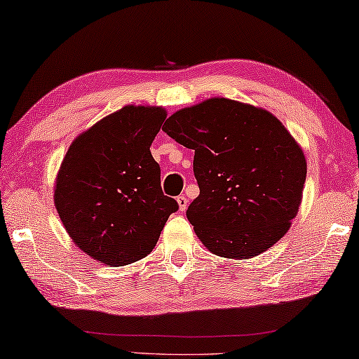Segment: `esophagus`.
Returning a JSON list of instances; mask_svg holds the SVG:
<instances>
[{
	"mask_svg": "<svg viewBox=\"0 0 359 359\" xmlns=\"http://www.w3.org/2000/svg\"><path fill=\"white\" fill-rule=\"evenodd\" d=\"M177 203H179V210L184 212L187 210V206H189V200H187L185 195H180L177 196Z\"/></svg>",
	"mask_w": 359,
	"mask_h": 359,
	"instance_id": "esophagus-1",
	"label": "esophagus"
}]
</instances>
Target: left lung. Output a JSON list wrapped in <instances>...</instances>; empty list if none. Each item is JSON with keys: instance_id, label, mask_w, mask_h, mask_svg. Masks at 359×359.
Listing matches in <instances>:
<instances>
[{"instance_id": "left-lung-1", "label": "left lung", "mask_w": 359, "mask_h": 359, "mask_svg": "<svg viewBox=\"0 0 359 359\" xmlns=\"http://www.w3.org/2000/svg\"><path fill=\"white\" fill-rule=\"evenodd\" d=\"M163 130L195 149L200 195L187 217L211 253L253 258L287 233L302 205L306 159L276 116L211 98L174 112Z\"/></svg>"}]
</instances>
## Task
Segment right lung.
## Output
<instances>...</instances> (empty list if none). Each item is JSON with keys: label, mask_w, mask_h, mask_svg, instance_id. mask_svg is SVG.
I'll return each instance as SVG.
<instances>
[{"label": "right lung", "mask_w": 359, "mask_h": 359, "mask_svg": "<svg viewBox=\"0 0 359 359\" xmlns=\"http://www.w3.org/2000/svg\"><path fill=\"white\" fill-rule=\"evenodd\" d=\"M165 109L124 106L76 138L62 159L55 206L77 247L111 267L145 258L179 210L161 190L149 147Z\"/></svg>", "instance_id": "add662e5"}]
</instances>
